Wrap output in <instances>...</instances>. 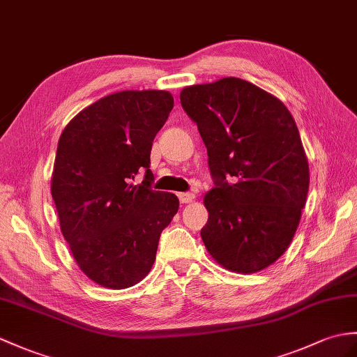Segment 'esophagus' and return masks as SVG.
I'll list each match as a JSON object with an SVG mask.
<instances>
[{
  "label": "esophagus",
  "instance_id": "1",
  "mask_svg": "<svg viewBox=\"0 0 357 357\" xmlns=\"http://www.w3.org/2000/svg\"><path fill=\"white\" fill-rule=\"evenodd\" d=\"M178 197H179V201H181L182 204H190V202L195 201L196 196H195L193 193H179Z\"/></svg>",
  "mask_w": 357,
  "mask_h": 357
}]
</instances>
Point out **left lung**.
<instances>
[{"label": "left lung", "mask_w": 357, "mask_h": 357, "mask_svg": "<svg viewBox=\"0 0 357 357\" xmlns=\"http://www.w3.org/2000/svg\"><path fill=\"white\" fill-rule=\"evenodd\" d=\"M179 97L197 124L216 184L204 196L206 251L237 273L271 266L292 242L310 182L292 114L237 77L185 86Z\"/></svg>", "instance_id": "left-lung-1"}]
</instances>
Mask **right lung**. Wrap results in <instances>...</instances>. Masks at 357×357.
I'll list each match as a JSON object with an SVG mask.
<instances>
[{
    "instance_id": "1",
    "label": "right lung",
    "mask_w": 357,
    "mask_h": 357,
    "mask_svg": "<svg viewBox=\"0 0 357 357\" xmlns=\"http://www.w3.org/2000/svg\"><path fill=\"white\" fill-rule=\"evenodd\" d=\"M172 107L169 91H119L85 107L62 130L52 196L74 260L98 286L139 283L178 213L176 195L149 188L152 143ZM141 168L146 178L134 185Z\"/></svg>"
}]
</instances>
